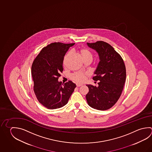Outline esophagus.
<instances>
[{"label":"esophagus","mask_w":152,"mask_h":152,"mask_svg":"<svg viewBox=\"0 0 152 152\" xmlns=\"http://www.w3.org/2000/svg\"><path fill=\"white\" fill-rule=\"evenodd\" d=\"M81 86H82L81 84H77V87H79Z\"/></svg>","instance_id":"34e87169"}]
</instances>
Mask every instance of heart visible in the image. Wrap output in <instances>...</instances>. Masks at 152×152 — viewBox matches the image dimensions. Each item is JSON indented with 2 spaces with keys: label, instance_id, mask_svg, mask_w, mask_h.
Here are the masks:
<instances>
[{
  "label": "heart",
  "instance_id": "obj_1",
  "mask_svg": "<svg viewBox=\"0 0 152 152\" xmlns=\"http://www.w3.org/2000/svg\"><path fill=\"white\" fill-rule=\"evenodd\" d=\"M80 53L81 55L82 56V57L83 59V60L86 59H92V58H93V56L91 55V53H90L89 51H88L86 48H83L80 49ZM69 54V53H67V55L64 57V64H65V63L67 56ZM87 75V74L86 73H85V72H77V73H75L71 75V79L72 80H74L77 83H83L84 81H85Z\"/></svg>",
  "mask_w": 152,
  "mask_h": 152
}]
</instances>
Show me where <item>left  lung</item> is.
<instances>
[{
	"label": "left lung",
	"mask_w": 152,
	"mask_h": 152,
	"mask_svg": "<svg viewBox=\"0 0 152 152\" xmlns=\"http://www.w3.org/2000/svg\"><path fill=\"white\" fill-rule=\"evenodd\" d=\"M89 48L98 53L99 61L94 72L95 81H99L98 87L87 85L89 91L87 101L91 108L106 110L115 104L121 95L126 80V68L120 55L105 42L87 43Z\"/></svg>",
	"instance_id": "8db88e82"
}]
</instances>
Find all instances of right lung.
Segmentation results:
<instances>
[{
	"label": "right lung",
	"mask_w": 152,
	"mask_h": 152,
	"mask_svg": "<svg viewBox=\"0 0 152 152\" xmlns=\"http://www.w3.org/2000/svg\"><path fill=\"white\" fill-rule=\"evenodd\" d=\"M75 43L55 42L44 47L31 66L34 91L39 102L49 109L61 108L67 103L76 87L71 81H58L63 71L64 57Z\"/></svg>",
	"instance_id": "obj_1"
}]
</instances>
